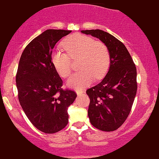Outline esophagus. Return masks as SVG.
Here are the masks:
<instances>
[{
    "label": "esophagus",
    "instance_id": "obj_1",
    "mask_svg": "<svg viewBox=\"0 0 159 159\" xmlns=\"http://www.w3.org/2000/svg\"><path fill=\"white\" fill-rule=\"evenodd\" d=\"M83 93H84V91L83 90H76V94H81Z\"/></svg>",
    "mask_w": 159,
    "mask_h": 159
}]
</instances>
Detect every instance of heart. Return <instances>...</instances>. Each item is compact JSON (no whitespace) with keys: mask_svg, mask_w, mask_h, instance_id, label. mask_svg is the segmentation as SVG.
I'll use <instances>...</instances> for the list:
<instances>
[{"mask_svg":"<svg viewBox=\"0 0 159 159\" xmlns=\"http://www.w3.org/2000/svg\"><path fill=\"white\" fill-rule=\"evenodd\" d=\"M63 50H57L52 54V62L56 70L62 77L71 74L73 61H77L81 70L68 80V84L74 89L88 86L94 78H103L111 65V54L108 46L100 41H95L88 35L74 34L63 42Z\"/></svg>","mask_w":159,"mask_h":159,"instance_id":"b5f03b06","label":"heart"}]
</instances>
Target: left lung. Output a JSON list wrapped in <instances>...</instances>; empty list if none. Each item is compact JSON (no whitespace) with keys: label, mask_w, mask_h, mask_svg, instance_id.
I'll list each match as a JSON object with an SVG mask.
<instances>
[{"label":"left lung","mask_w":159,"mask_h":159,"mask_svg":"<svg viewBox=\"0 0 159 159\" xmlns=\"http://www.w3.org/2000/svg\"><path fill=\"white\" fill-rule=\"evenodd\" d=\"M100 39L109 48L111 65L100 83L90 88L88 115L91 124L105 132L121 126L131 111L137 92V70L126 48L112 35L101 30H82Z\"/></svg>","instance_id":"left-lung-1"}]
</instances>
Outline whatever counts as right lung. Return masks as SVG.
I'll return each mask as SVG.
<instances>
[{"instance_id":"obj_1","label":"right lung","mask_w":159,"mask_h":159,"mask_svg":"<svg viewBox=\"0 0 159 159\" xmlns=\"http://www.w3.org/2000/svg\"><path fill=\"white\" fill-rule=\"evenodd\" d=\"M70 30H47L27 44L20 56L16 81L18 100L30 121L41 132L53 134L68 123V106L76 93L63 89L52 62L55 44Z\"/></svg>"}]
</instances>
